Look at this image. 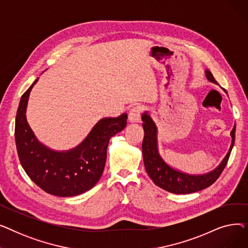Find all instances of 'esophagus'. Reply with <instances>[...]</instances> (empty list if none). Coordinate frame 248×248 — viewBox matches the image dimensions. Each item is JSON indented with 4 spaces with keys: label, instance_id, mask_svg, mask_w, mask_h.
<instances>
[{
    "label": "esophagus",
    "instance_id": "obj_1",
    "mask_svg": "<svg viewBox=\"0 0 248 248\" xmlns=\"http://www.w3.org/2000/svg\"><path fill=\"white\" fill-rule=\"evenodd\" d=\"M141 107L140 106H135L131 109H129L128 112V121L131 123H138L140 121V114H141Z\"/></svg>",
    "mask_w": 248,
    "mask_h": 248
}]
</instances>
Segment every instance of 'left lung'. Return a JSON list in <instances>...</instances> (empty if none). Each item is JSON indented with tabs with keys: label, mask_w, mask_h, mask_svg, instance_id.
<instances>
[{
	"label": "left lung",
	"mask_w": 248,
	"mask_h": 248,
	"mask_svg": "<svg viewBox=\"0 0 248 248\" xmlns=\"http://www.w3.org/2000/svg\"><path fill=\"white\" fill-rule=\"evenodd\" d=\"M205 73L208 80L217 83L209 70H206ZM141 121L144 122L142 127L145 131L144 140H142L141 144L145 168L149 177L160 188L174 194H190L198 192L211 186L223 172L233 148L234 140H235V125H234L230 134L232 142L224 160L212 172L195 176L179 172L164 162L158 152L157 126L147 112L141 115Z\"/></svg>",
	"instance_id": "1"
}]
</instances>
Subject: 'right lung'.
Here are the masks:
<instances>
[{
	"label": "right lung",
	"mask_w": 248,
	"mask_h": 248,
	"mask_svg": "<svg viewBox=\"0 0 248 248\" xmlns=\"http://www.w3.org/2000/svg\"><path fill=\"white\" fill-rule=\"evenodd\" d=\"M34 83L22 95L16 115L15 140L20 163L34 183L60 197L79 195L93 188L102 175L112 136L126 125L127 114L99 121L81 144L67 152H55L39 142L26 120Z\"/></svg>",
	"instance_id": "right-lung-1"
}]
</instances>
